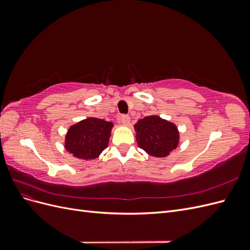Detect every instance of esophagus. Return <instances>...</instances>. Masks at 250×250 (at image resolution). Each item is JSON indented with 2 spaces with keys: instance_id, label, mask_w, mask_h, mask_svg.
I'll return each instance as SVG.
<instances>
[{
  "instance_id": "1",
  "label": "esophagus",
  "mask_w": 250,
  "mask_h": 250,
  "mask_svg": "<svg viewBox=\"0 0 250 250\" xmlns=\"http://www.w3.org/2000/svg\"><path fill=\"white\" fill-rule=\"evenodd\" d=\"M121 122H122L124 125H129L130 123V117L127 116V115H124L121 117Z\"/></svg>"
}]
</instances>
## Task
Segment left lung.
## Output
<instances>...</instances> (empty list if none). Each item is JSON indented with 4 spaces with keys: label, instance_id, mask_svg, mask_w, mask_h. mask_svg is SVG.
Here are the masks:
<instances>
[{
    "label": "left lung",
    "instance_id": "obj_1",
    "mask_svg": "<svg viewBox=\"0 0 250 250\" xmlns=\"http://www.w3.org/2000/svg\"><path fill=\"white\" fill-rule=\"evenodd\" d=\"M134 130L139 147L155 157L168 156L179 144L176 125L158 116L139 120L134 125Z\"/></svg>",
    "mask_w": 250,
    "mask_h": 250
}]
</instances>
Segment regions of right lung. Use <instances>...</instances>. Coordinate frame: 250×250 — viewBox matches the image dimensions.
<instances>
[{
  "mask_svg": "<svg viewBox=\"0 0 250 250\" xmlns=\"http://www.w3.org/2000/svg\"><path fill=\"white\" fill-rule=\"evenodd\" d=\"M113 124L97 118H87L72 125L65 135L64 148L80 160H94L108 146Z\"/></svg>",
  "mask_w": 250,
  "mask_h": 250,
  "instance_id": "right-lung-1",
  "label": "right lung"
}]
</instances>
